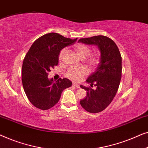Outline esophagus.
Returning <instances> with one entry per match:
<instances>
[{
    "label": "esophagus",
    "instance_id": "34e87169",
    "mask_svg": "<svg viewBox=\"0 0 148 148\" xmlns=\"http://www.w3.org/2000/svg\"><path fill=\"white\" fill-rule=\"evenodd\" d=\"M73 86L75 87V88H80L79 86V85H77V84H73Z\"/></svg>",
    "mask_w": 148,
    "mask_h": 148
}]
</instances>
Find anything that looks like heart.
Segmentation results:
<instances>
[{
    "instance_id": "b5f03b06",
    "label": "heart",
    "mask_w": 148,
    "mask_h": 148,
    "mask_svg": "<svg viewBox=\"0 0 148 148\" xmlns=\"http://www.w3.org/2000/svg\"><path fill=\"white\" fill-rule=\"evenodd\" d=\"M73 48L80 58H86L87 56H89L87 59V62L90 67L94 68L98 64L100 61V54L98 53L90 54L91 49L88 45L84 44H76L75 45H74ZM66 52V49L65 48H62L60 50L58 54V58L60 60H63ZM87 74H88V71L84 67L70 68L66 71L65 76L75 82H79L85 76L87 75Z\"/></svg>"
}]
</instances>
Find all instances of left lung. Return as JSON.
Returning a JSON list of instances; mask_svg holds the SVG:
<instances>
[{
	"instance_id": "obj_1",
	"label": "left lung",
	"mask_w": 148,
	"mask_h": 148,
	"mask_svg": "<svg viewBox=\"0 0 148 148\" xmlns=\"http://www.w3.org/2000/svg\"><path fill=\"white\" fill-rule=\"evenodd\" d=\"M79 42L94 44L100 50V62L96 71L87 79L90 87L80 86L87 91V96L80 101L81 106L91 113L102 112L110 104L120 84L122 73V58L116 44L104 36L82 38ZM94 85V90L90 88Z\"/></svg>"
}]
</instances>
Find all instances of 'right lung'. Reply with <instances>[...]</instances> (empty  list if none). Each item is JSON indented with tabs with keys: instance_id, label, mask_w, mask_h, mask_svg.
I'll use <instances>...</instances> for the list:
<instances>
[{
	"instance_id": "1",
	"label": "right lung",
	"mask_w": 148,
	"mask_h": 148,
	"mask_svg": "<svg viewBox=\"0 0 148 148\" xmlns=\"http://www.w3.org/2000/svg\"><path fill=\"white\" fill-rule=\"evenodd\" d=\"M77 40L57 33L46 34L38 38L26 54L22 65V84L29 102L37 108H51L59 101L62 91L72 86L68 79L60 78L54 82L48 75L58 64L60 50Z\"/></svg>"
}]
</instances>
